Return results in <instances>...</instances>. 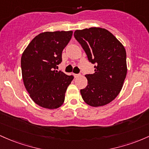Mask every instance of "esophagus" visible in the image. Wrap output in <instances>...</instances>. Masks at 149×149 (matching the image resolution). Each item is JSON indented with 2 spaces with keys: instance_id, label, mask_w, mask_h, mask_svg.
Listing matches in <instances>:
<instances>
[{
  "instance_id": "34e87169",
  "label": "esophagus",
  "mask_w": 149,
  "mask_h": 149,
  "mask_svg": "<svg viewBox=\"0 0 149 149\" xmlns=\"http://www.w3.org/2000/svg\"><path fill=\"white\" fill-rule=\"evenodd\" d=\"M74 76L75 78H77L78 77L80 76V75L79 74H74Z\"/></svg>"
}]
</instances>
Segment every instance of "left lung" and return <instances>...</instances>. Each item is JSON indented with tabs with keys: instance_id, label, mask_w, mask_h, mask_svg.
Returning a JSON list of instances; mask_svg holds the SVG:
<instances>
[{
	"instance_id": "8db88e82",
	"label": "left lung",
	"mask_w": 149,
	"mask_h": 149,
	"mask_svg": "<svg viewBox=\"0 0 149 149\" xmlns=\"http://www.w3.org/2000/svg\"><path fill=\"white\" fill-rule=\"evenodd\" d=\"M74 38L84 50L88 61L94 64L95 72L86 74V87L80 90L86 104L100 107L118 96L126 78V51L112 33L103 28L76 30Z\"/></svg>"
}]
</instances>
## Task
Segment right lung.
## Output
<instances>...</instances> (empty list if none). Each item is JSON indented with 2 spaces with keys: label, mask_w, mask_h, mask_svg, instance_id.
<instances>
[{
  "label": "right lung",
  "mask_w": 149,
  "mask_h": 149,
  "mask_svg": "<svg viewBox=\"0 0 149 149\" xmlns=\"http://www.w3.org/2000/svg\"><path fill=\"white\" fill-rule=\"evenodd\" d=\"M72 33H41L31 40L22 55L24 85L32 101L42 108L56 109L64 103L66 90L74 77L56 68L62 62V52Z\"/></svg>",
  "instance_id": "obj_1"
}]
</instances>
